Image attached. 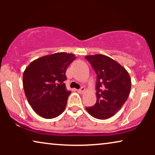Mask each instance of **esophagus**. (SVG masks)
Listing matches in <instances>:
<instances>
[{"label":"esophagus","mask_w":155,"mask_h":155,"mask_svg":"<svg viewBox=\"0 0 155 155\" xmlns=\"http://www.w3.org/2000/svg\"><path fill=\"white\" fill-rule=\"evenodd\" d=\"M85 88L84 87H82L81 88L79 89V90H78V92L80 93V94H83V93L85 92Z\"/></svg>","instance_id":"obj_1"}]
</instances>
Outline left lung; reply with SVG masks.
Here are the masks:
<instances>
[{"label": "left lung", "instance_id": "8db88e82", "mask_svg": "<svg viewBox=\"0 0 155 155\" xmlns=\"http://www.w3.org/2000/svg\"><path fill=\"white\" fill-rule=\"evenodd\" d=\"M97 74V102L86 107L97 119H107L119 111L130 94L131 80L128 71L118 62L102 54L85 56Z\"/></svg>", "mask_w": 155, "mask_h": 155}]
</instances>
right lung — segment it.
<instances>
[{"mask_svg":"<svg viewBox=\"0 0 155 155\" xmlns=\"http://www.w3.org/2000/svg\"><path fill=\"white\" fill-rule=\"evenodd\" d=\"M75 54L59 52L33 61L23 73V87L34 111L44 118H56L64 111L71 91L65 80L67 68Z\"/></svg>","mask_w":155,"mask_h":155,"instance_id":"right-lung-1","label":"right lung"}]
</instances>
